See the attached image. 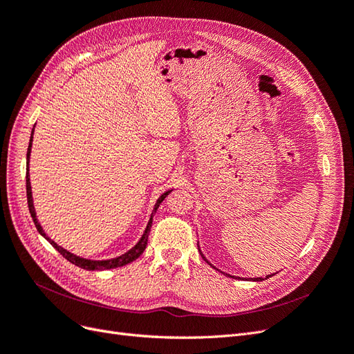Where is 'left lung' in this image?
Masks as SVG:
<instances>
[{
  "instance_id": "1",
  "label": "left lung",
  "mask_w": 354,
  "mask_h": 354,
  "mask_svg": "<svg viewBox=\"0 0 354 354\" xmlns=\"http://www.w3.org/2000/svg\"><path fill=\"white\" fill-rule=\"evenodd\" d=\"M200 253H201V252H200ZM201 256H203V254H201ZM203 259L206 260V257H204V256H203ZM206 261H207V260H206ZM266 278H269V277H266ZM254 281H261V278H254Z\"/></svg>"
}]
</instances>
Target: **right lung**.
Segmentation results:
<instances>
[{"label":"right lung","instance_id":"right-lung-1","mask_svg":"<svg viewBox=\"0 0 354 354\" xmlns=\"http://www.w3.org/2000/svg\"><path fill=\"white\" fill-rule=\"evenodd\" d=\"M32 135H33V131H32ZM30 147H32V136H30V142H29V147H28V154H26V165H28V167H26V170H28V172H26V196H28V206H29L30 216H32V219H33V223H35V226H37L38 232H39L44 238L48 239L50 244L57 250V252H59L64 259L69 260L71 263H73V265H76V266H79V268H82V269H86V270H104V269L120 268V266H124V265L131 263V261H133L135 259H138V257L144 253L145 245H147V239H148V234H150V230H151L153 214H151L150 222H148V225H147V227H145V232H144V235L141 236L140 241L136 243V245L132 247L128 253H124V254H122V256H119V257H116V259H110V260H88V259H82V257H77V256L69 253V252H67V250L62 248L60 245H57L54 241H51V239L47 236V234H45V232L42 231L41 225L38 223L37 214H35V209H33V203H32V191H30V180H29V154H30ZM170 192H172V189L166 191V192L163 194V196H160V198L157 200L156 206H154V210H153L154 213H156V210L158 209V206H160V204H162V201L169 196Z\"/></svg>","mask_w":354,"mask_h":354}]
</instances>
